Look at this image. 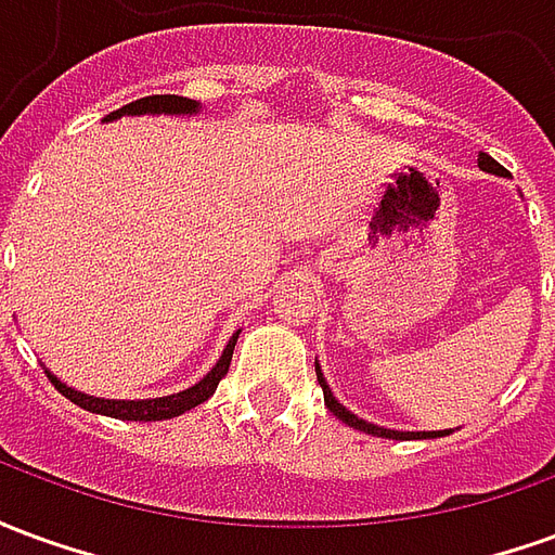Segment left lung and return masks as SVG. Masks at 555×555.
I'll list each match as a JSON object with an SVG mask.
<instances>
[{
  "label": "left lung",
  "instance_id": "8db88e82",
  "mask_svg": "<svg viewBox=\"0 0 555 555\" xmlns=\"http://www.w3.org/2000/svg\"><path fill=\"white\" fill-rule=\"evenodd\" d=\"M478 169L490 171V175H500V178H505L508 171L502 169L500 163L493 157H488V154H478ZM314 372H318V384H321V389H324V401L326 408H330V413L336 418H341L345 425H350V428L362 430V434H374V437H386V440H425V437H442V430H392V428H380V425H372V422H365V418H360L357 413H350L345 404H338V398L333 396V389L326 386L324 374H321V365L314 362ZM449 434V430H446Z\"/></svg>",
  "mask_w": 555,
  "mask_h": 555
}]
</instances>
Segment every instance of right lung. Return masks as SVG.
Returning <instances> with one entry per match:
<instances>
[{"label": "right lung", "instance_id": "add662e5", "mask_svg": "<svg viewBox=\"0 0 555 555\" xmlns=\"http://www.w3.org/2000/svg\"><path fill=\"white\" fill-rule=\"evenodd\" d=\"M198 113V103L190 101V98H178V94H151V98H142V101H133L115 109V113L106 115V121H115L121 115H193ZM234 345H237V333L229 338V345L222 350L219 362L210 369V372L198 380L190 389L183 392H175V396H163V398H142V401H115V398H94L86 396V392H77L65 386L53 372H47V377L53 380V386L67 398L74 401L77 408L89 410V413H101V416H113V418H125V422H163V418H175L186 413V410L198 408L202 401L217 392L219 380L229 374L231 365V353H234Z\"/></svg>", "mask_w": 555, "mask_h": 555}]
</instances>
